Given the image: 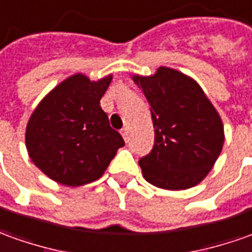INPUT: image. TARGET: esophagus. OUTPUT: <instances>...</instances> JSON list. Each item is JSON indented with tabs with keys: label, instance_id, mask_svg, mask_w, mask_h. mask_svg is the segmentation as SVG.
Here are the masks:
<instances>
[{
	"label": "esophagus",
	"instance_id": "esophagus-1",
	"mask_svg": "<svg viewBox=\"0 0 252 252\" xmlns=\"http://www.w3.org/2000/svg\"><path fill=\"white\" fill-rule=\"evenodd\" d=\"M121 133H122V136H123V138H125V141L127 143V141H129V131H127V129L125 127V129L121 130Z\"/></svg>",
	"mask_w": 252,
	"mask_h": 252
}]
</instances>
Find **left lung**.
<instances>
[{
  "label": "left lung",
  "mask_w": 252,
  "mask_h": 252,
  "mask_svg": "<svg viewBox=\"0 0 252 252\" xmlns=\"http://www.w3.org/2000/svg\"><path fill=\"white\" fill-rule=\"evenodd\" d=\"M151 105L155 144L138 164L158 188L182 190L204 180L223 145V125L199 83L169 67L133 75Z\"/></svg>",
  "instance_id": "obj_1"
}]
</instances>
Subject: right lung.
Listing matches in <instances>:
<instances>
[{
    "mask_svg": "<svg viewBox=\"0 0 252 252\" xmlns=\"http://www.w3.org/2000/svg\"><path fill=\"white\" fill-rule=\"evenodd\" d=\"M112 75L90 81L75 74L59 83L36 105L26 127V147L43 174L67 187L98 180L122 136L109 126L100 100Z\"/></svg>",
    "mask_w": 252,
    "mask_h": 252,
    "instance_id": "obj_1",
    "label": "right lung"
}]
</instances>
